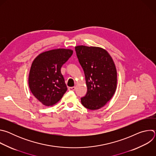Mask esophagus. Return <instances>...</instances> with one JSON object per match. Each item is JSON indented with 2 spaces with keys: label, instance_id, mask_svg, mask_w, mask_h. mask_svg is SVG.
<instances>
[{
  "label": "esophagus",
  "instance_id": "obj_1",
  "mask_svg": "<svg viewBox=\"0 0 156 156\" xmlns=\"http://www.w3.org/2000/svg\"><path fill=\"white\" fill-rule=\"evenodd\" d=\"M68 90H69V91H74L75 90V87H69V88H68Z\"/></svg>",
  "mask_w": 156,
  "mask_h": 156
}]
</instances>
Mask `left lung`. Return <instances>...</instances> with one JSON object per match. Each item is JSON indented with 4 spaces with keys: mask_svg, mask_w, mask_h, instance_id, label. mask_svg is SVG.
I'll use <instances>...</instances> for the list:
<instances>
[{
    "mask_svg": "<svg viewBox=\"0 0 156 156\" xmlns=\"http://www.w3.org/2000/svg\"><path fill=\"white\" fill-rule=\"evenodd\" d=\"M75 51L84 70L87 93L81 99L83 105L90 110L104 107L115 93L117 69L108 52L99 47L77 46Z\"/></svg>",
    "mask_w": 156,
    "mask_h": 156,
    "instance_id": "1",
    "label": "left lung"
}]
</instances>
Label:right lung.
Listing matches in <instances>:
<instances>
[{
  "instance_id": "add662e5",
  "label": "right lung",
  "mask_w": 156,
  "mask_h": 156,
  "mask_svg": "<svg viewBox=\"0 0 156 156\" xmlns=\"http://www.w3.org/2000/svg\"><path fill=\"white\" fill-rule=\"evenodd\" d=\"M73 52L69 49H52L41 53L33 60L29 73V87L43 105L55 104L67 90L60 69Z\"/></svg>"
}]
</instances>
